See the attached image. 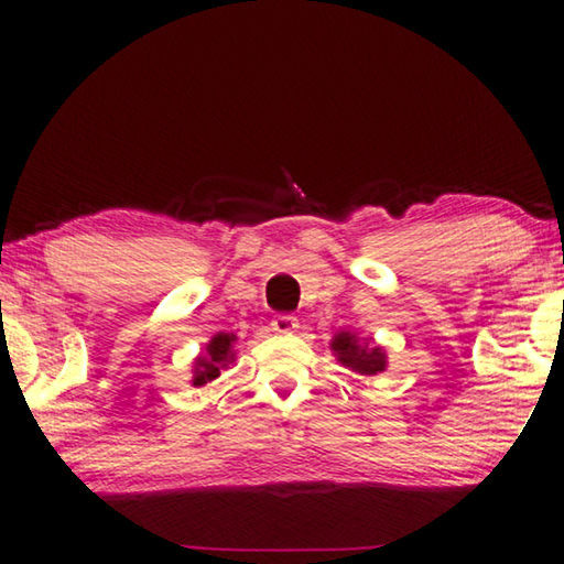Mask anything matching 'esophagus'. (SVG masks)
Masks as SVG:
<instances>
[{"label": "esophagus", "mask_w": 564, "mask_h": 564, "mask_svg": "<svg viewBox=\"0 0 564 564\" xmlns=\"http://www.w3.org/2000/svg\"><path fill=\"white\" fill-rule=\"evenodd\" d=\"M297 327H300V322L292 315H274V319H272V329L282 332V335H288V332H294Z\"/></svg>", "instance_id": "esophagus-1"}]
</instances>
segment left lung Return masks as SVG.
<instances>
[{
    "mask_svg": "<svg viewBox=\"0 0 564 564\" xmlns=\"http://www.w3.org/2000/svg\"><path fill=\"white\" fill-rule=\"evenodd\" d=\"M332 355L337 357V362L352 369L357 375L375 377L387 369V352L375 343L359 339L355 332H337L329 343Z\"/></svg>",
    "mask_w": 564,
    "mask_h": 564,
    "instance_id": "1",
    "label": "left lung"
}]
</instances>
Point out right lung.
Instances as JSON below:
<instances>
[{
	"label": "right lung",
	"mask_w": 564,
	"mask_h": 564,
	"mask_svg": "<svg viewBox=\"0 0 564 564\" xmlns=\"http://www.w3.org/2000/svg\"><path fill=\"white\" fill-rule=\"evenodd\" d=\"M235 343L237 335L232 332H219L207 343V347L195 357V365H192V387H205L209 382H215L221 369H227L229 365L237 359L235 352Z\"/></svg>",
	"instance_id": "obj_1"
}]
</instances>
